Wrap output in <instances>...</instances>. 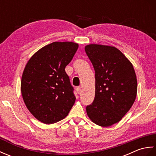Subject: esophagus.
Wrapping results in <instances>:
<instances>
[{"mask_svg": "<svg viewBox=\"0 0 156 156\" xmlns=\"http://www.w3.org/2000/svg\"><path fill=\"white\" fill-rule=\"evenodd\" d=\"M76 92H78V94H80V92H81V87H76Z\"/></svg>", "mask_w": 156, "mask_h": 156, "instance_id": "esophagus-1", "label": "esophagus"}]
</instances>
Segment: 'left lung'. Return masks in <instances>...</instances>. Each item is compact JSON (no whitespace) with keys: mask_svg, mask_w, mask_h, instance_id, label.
<instances>
[{"mask_svg":"<svg viewBox=\"0 0 156 156\" xmlns=\"http://www.w3.org/2000/svg\"><path fill=\"white\" fill-rule=\"evenodd\" d=\"M85 51L95 71V97L87 107L90 120L109 127L121 120L137 95L136 74L130 61L117 48L90 44Z\"/></svg>","mask_w":156,"mask_h":156,"instance_id":"1","label":"left lung"}]
</instances>
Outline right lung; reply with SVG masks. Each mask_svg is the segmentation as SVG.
<instances>
[{"label":"right lung","mask_w":156,"mask_h":156,"mask_svg":"<svg viewBox=\"0 0 156 156\" xmlns=\"http://www.w3.org/2000/svg\"><path fill=\"white\" fill-rule=\"evenodd\" d=\"M78 48L74 42H54L32 56L23 71L21 90L26 107L45 124L64 119L74 105V88L65 68Z\"/></svg>","instance_id":"1"}]
</instances>
